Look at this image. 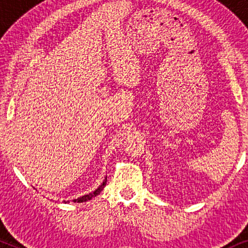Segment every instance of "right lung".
I'll use <instances>...</instances> for the list:
<instances>
[{"label": "right lung", "instance_id": "add662e5", "mask_svg": "<svg viewBox=\"0 0 248 248\" xmlns=\"http://www.w3.org/2000/svg\"><path fill=\"white\" fill-rule=\"evenodd\" d=\"M106 183H107V178L105 179V182L103 183V184H101L99 187H98L96 191L94 192H93V193H89V194H87V195H84V196H82V198H79V199H77V200H74V202H78V203H81V202H86V201H88V200H91L93 198H94V196H97L98 194H99V193L103 191L104 189V187L105 186H106Z\"/></svg>", "mask_w": 248, "mask_h": 248}]
</instances>
